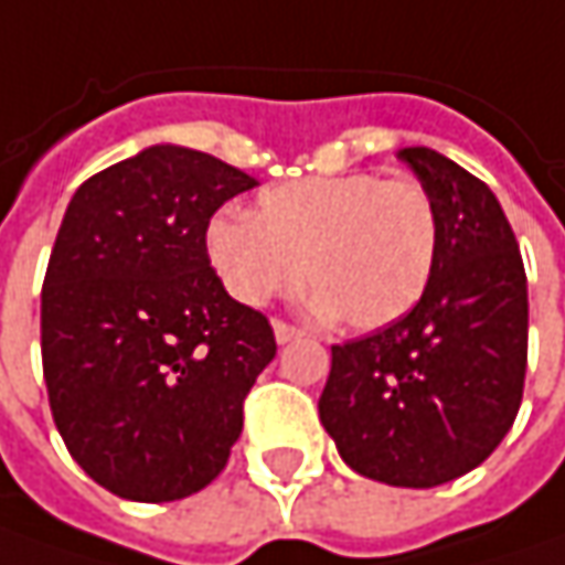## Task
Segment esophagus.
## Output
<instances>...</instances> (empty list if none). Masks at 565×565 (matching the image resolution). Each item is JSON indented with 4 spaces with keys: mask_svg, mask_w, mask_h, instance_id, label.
I'll use <instances>...</instances> for the list:
<instances>
[{
    "mask_svg": "<svg viewBox=\"0 0 565 565\" xmlns=\"http://www.w3.org/2000/svg\"><path fill=\"white\" fill-rule=\"evenodd\" d=\"M303 332L297 326H287V322H275V342L278 345H287V342H297Z\"/></svg>",
    "mask_w": 565,
    "mask_h": 565,
    "instance_id": "34e87169",
    "label": "esophagus"
}]
</instances>
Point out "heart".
<instances>
[{"label": "heart", "instance_id": "heart-1", "mask_svg": "<svg viewBox=\"0 0 565 565\" xmlns=\"http://www.w3.org/2000/svg\"><path fill=\"white\" fill-rule=\"evenodd\" d=\"M204 243L239 303L262 307L303 278L319 310L374 332L422 300L438 258V216L413 179L313 175L265 188L252 216L216 214Z\"/></svg>", "mask_w": 565, "mask_h": 565}]
</instances>
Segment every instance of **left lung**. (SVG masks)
Segmentation results:
<instances>
[{
    "instance_id": "1",
    "label": "left lung",
    "mask_w": 565,
    "mask_h": 565,
    "mask_svg": "<svg viewBox=\"0 0 565 565\" xmlns=\"http://www.w3.org/2000/svg\"><path fill=\"white\" fill-rule=\"evenodd\" d=\"M396 156L435 204V275L403 319L332 345L319 422L354 473L431 489L480 467L512 428L527 367V278L489 184L428 147Z\"/></svg>"
}]
</instances>
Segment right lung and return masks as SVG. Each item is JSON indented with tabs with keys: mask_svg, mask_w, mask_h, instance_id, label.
I'll use <instances>...</instances> for the list:
<instances>
[{
	"mask_svg": "<svg viewBox=\"0 0 565 565\" xmlns=\"http://www.w3.org/2000/svg\"><path fill=\"white\" fill-rule=\"evenodd\" d=\"M255 179L156 143L76 188L41 290L51 413L108 492L175 502L226 467L243 399L275 358L268 319L207 258V223Z\"/></svg>",
	"mask_w": 565,
	"mask_h": 565,
	"instance_id": "obj_1",
	"label": "right lung"
}]
</instances>
